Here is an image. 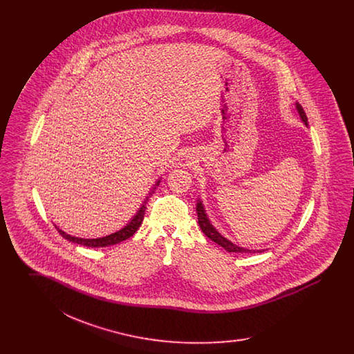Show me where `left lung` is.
Returning a JSON list of instances; mask_svg holds the SVG:
<instances>
[{"label":"left lung","instance_id":"1","mask_svg":"<svg viewBox=\"0 0 354 354\" xmlns=\"http://www.w3.org/2000/svg\"><path fill=\"white\" fill-rule=\"evenodd\" d=\"M296 109H297V111H299L300 118H301V120L305 123V126H308V118H306V114H305L301 104L296 103ZM196 212H198V223H199V225H201V228H202L203 234L207 236L208 239H211L212 241H215L216 244H219L220 247H223L225 251L237 253L256 252V251L248 250V248L239 247V245L234 244L232 241H230L228 239H225L224 236L220 235L219 232L216 231V228L211 224V221L208 219L202 201H198V204H196ZM257 252H263V251H257Z\"/></svg>","mask_w":354,"mask_h":354}]
</instances>
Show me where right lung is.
Instances as JSON below:
<instances>
[{
	"mask_svg": "<svg viewBox=\"0 0 354 354\" xmlns=\"http://www.w3.org/2000/svg\"><path fill=\"white\" fill-rule=\"evenodd\" d=\"M160 180H158L153 187H152L151 191L149 192V196H151L152 194L155 192L156 187L159 185ZM149 196L146 198V201L143 202V204L140 205V208L138 209L136 215H135L133 219L129 221V224H126L122 230H119L117 232L111 234V235L103 236V237H97V239H82V237H75V236L68 235L66 232H64L62 230H59L57 225L55 228L58 230L59 235H62V237H65L68 241H73V243H77V244H81L84 247H93V248H101V247H109V245H114V244H118L120 241L131 237L134 235L135 232L138 231V228L140 227L143 218H145V211H146V203L149 201Z\"/></svg>",
	"mask_w": 354,
	"mask_h": 354,
	"instance_id": "obj_1",
	"label": "right lung"
}]
</instances>
